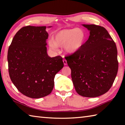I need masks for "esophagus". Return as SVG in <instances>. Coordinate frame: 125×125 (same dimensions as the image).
Instances as JSON below:
<instances>
[{
  "instance_id": "1",
  "label": "esophagus",
  "mask_w": 125,
  "mask_h": 125,
  "mask_svg": "<svg viewBox=\"0 0 125 125\" xmlns=\"http://www.w3.org/2000/svg\"><path fill=\"white\" fill-rule=\"evenodd\" d=\"M63 63H64V65H67V61L65 60H63Z\"/></svg>"
}]
</instances>
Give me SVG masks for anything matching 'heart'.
Segmentation results:
<instances>
[{
  "label": "heart",
  "instance_id": "heart-1",
  "mask_svg": "<svg viewBox=\"0 0 125 125\" xmlns=\"http://www.w3.org/2000/svg\"><path fill=\"white\" fill-rule=\"evenodd\" d=\"M85 33L82 29L73 28L59 31L49 41V45L53 50L58 46H64V50L68 53H73L79 50L85 43Z\"/></svg>",
  "mask_w": 125,
  "mask_h": 125
}]
</instances>
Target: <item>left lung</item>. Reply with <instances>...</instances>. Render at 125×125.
Listing matches in <instances>:
<instances>
[{"mask_svg": "<svg viewBox=\"0 0 125 125\" xmlns=\"http://www.w3.org/2000/svg\"><path fill=\"white\" fill-rule=\"evenodd\" d=\"M82 25L90 31L89 39L65 59L76 92L82 96L94 98L104 94L113 85L118 71L117 51L104 27Z\"/></svg>", "mask_w": 125, "mask_h": 125, "instance_id": "1", "label": "left lung"}]
</instances>
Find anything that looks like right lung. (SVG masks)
<instances>
[{
    "mask_svg": "<svg viewBox=\"0 0 125 125\" xmlns=\"http://www.w3.org/2000/svg\"><path fill=\"white\" fill-rule=\"evenodd\" d=\"M46 29V26L22 27L8 49L11 82L21 93L31 98L49 95L54 87L55 75L64 66L61 56H48L46 46L48 34Z\"/></svg>",
    "mask_w": 125,
    "mask_h": 125,
    "instance_id": "obj_1",
    "label": "right lung"
}]
</instances>
